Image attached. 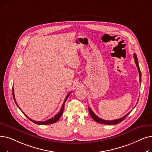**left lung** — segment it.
<instances>
[{"mask_svg":"<svg viewBox=\"0 0 152 152\" xmlns=\"http://www.w3.org/2000/svg\"><path fill=\"white\" fill-rule=\"evenodd\" d=\"M134 60H135V63L136 64L137 67L138 68V72H139V79H140V83H141V77H142V74H141V71L139 68V66H138V59L137 57V55L135 53H134ZM138 102V101H137ZM89 109V113L91 116V117L93 118L94 121L97 123H100V124H106V125H116L117 124H119L120 122H121L122 121H123L125 118L127 117V116L130 113V112H129V113H127L126 115H124V117L120 118H118V119H115V120H113V121H106V120H104L102 119V118H99V117H97L94 113L93 111L91 110V109L90 107H88Z\"/></svg>","mask_w":152,"mask_h":152,"instance_id":"1","label":"left lung"}]
</instances>
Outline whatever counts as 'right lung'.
<instances>
[{
  "mask_svg": "<svg viewBox=\"0 0 152 152\" xmlns=\"http://www.w3.org/2000/svg\"><path fill=\"white\" fill-rule=\"evenodd\" d=\"M71 92H70L66 96V97L65 99H64V102H63V105H62V107H61V110H60V112H59V113H58V114H57L55 117H52V118H50V119H48V120H47V121H44V122H40V121H34V120L31 119V118H29L27 115H26V114L23 113V112L20 109V107H18V104H17V102H16V101H15V95H14V88H12V94H13V97H14V101H15V102L16 105H17V106H18V107L20 109V110H21V111L22 112L23 114L26 117H27L28 118H29V119H30L31 122H33L35 123V124H38V125H48V124H54V123L56 122L59 120V118H60L61 117V116L62 115V114H63V110H64V104H65V102H66V101L67 100V99H68V97H69V94H70Z\"/></svg>",
  "mask_w": 152,
  "mask_h": 152,
  "instance_id": "add662e5",
  "label": "right lung"
}]
</instances>
